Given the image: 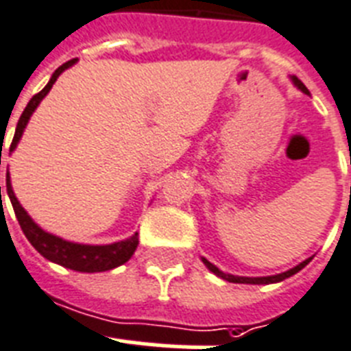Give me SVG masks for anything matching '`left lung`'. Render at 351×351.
<instances>
[{
	"mask_svg": "<svg viewBox=\"0 0 351 351\" xmlns=\"http://www.w3.org/2000/svg\"><path fill=\"white\" fill-rule=\"evenodd\" d=\"M294 82H295V86L301 90V92L304 93H308V90H306V86H304L303 82L299 81L298 77H294ZM312 261V258L308 259H304L303 263H299L298 267H294V269H290L287 270V272H283V274H278V276H269V278H238V276H230V274H225V272H221L218 267H215L213 263H209L207 259L204 258V263L207 265V269L210 270V272H215L216 276H220V278H223L225 281H230V283H249V285H269V283H278V281H283V279L290 278V276H294L295 272H299V270L303 269V267H306V265Z\"/></svg>",
	"mask_w": 351,
	"mask_h": 351,
	"instance_id": "left-lung-1",
	"label": "left lung"
}]
</instances>
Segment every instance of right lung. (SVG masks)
I'll use <instances>...</instances> for the list:
<instances>
[{"mask_svg": "<svg viewBox=\"0 0 351 351\" xmlns=\"http://www.w3.org/2000/svg\"><path fill=\"white\" fill-rule=\"evenodd\" d=\"M75 61L77 59H72V61L61 64V66L53 72L52 79L48 81L47 86L30 99V102H28L25 111H23L21 117H19L18 128H16L12 144H10V151L16 149L19 138H21L23 135V130L27 126L28 119H30V115H32L34 110L37 108V104L43 101V97L50 92V88L53 86V82L57 81V77L61 75L62 70H66V68L72 66ZM7 193L10 202H12L16 218H18L19 225H21L23 234L27 236V240L34 245V249H36L41 256H45L47 259H50V261H53V263L57 265H62V267H66V269L77 270V272H104V270H111L115 269V267H119V265L126 263L128 259L133 256V252H135L136 245H138V234H136V232L131 236L130 240L119 241V243L111 245H79L64 241L61 240V238H57V236L48 234V232H45L41 227H37V225L34 223L32 218L27 215V210L19 205L18 198L14 195L8 175Z\"/></svg>", "mask_w": 351, "mask_h": 351, "instance_id": "add662e5", "label": "right lung"}]
</instances>
